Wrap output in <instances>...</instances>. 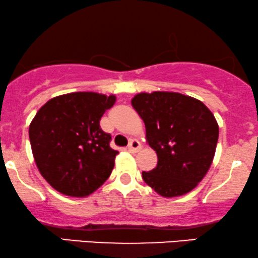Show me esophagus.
I'll list each match as a JSON object with an SVG mask.
<instances>
[{
  "mask_svg": "<svg viewBox=\"0 0 258 258\" xmlns=\"http://www.w3.org/2000/svg\"><path fill=\"white\" fill-rule=\"evenodd\" d=\"M127 149H128L130 153H138V151L142 149V144L138 141H136V139H131L128 143V147H127Z\"/></svg>",
  "mask_w": 258,
  "mask_h": 258,
  "instance_id": "1",
  "label": "esophagus"
}]
</instances>
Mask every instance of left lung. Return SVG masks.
Segmentation results:
<instances>
[{"label":"left lung","instance_id":"1","mask_svg":"<svg viewBox=\"0 0 258 258\" xmlns=\"http://www.w3.org/2000/svg\"><path fill=\"white\" fill-rule=\"evenodd\" d=\"M132 105L157 154V166L143 172V180L163 197L194 190L209 170L218 144L219 126L212 111L178 92H142L132 98Z\"/></svg>","mask_w":258,"mask_h":258}]
</instances>
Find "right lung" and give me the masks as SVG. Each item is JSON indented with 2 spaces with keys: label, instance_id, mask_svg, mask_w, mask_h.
Wrapping results in <instances>:
<instances>
[{
  "label": "right lung",
  "instance_id": "obj_1",
  "mask_svg": "<svg viewBox=\"0 0 258 258\" xmlns=\"http://www.w3.org/2000/svg\"><path fill=\"white\" fill-rule=\"evenodd\" d=\"M115 96L73 92L51 98L37 111L29 128L40 174L55 190L86 197L109 178L117 154L111 136L99 126Z\"/></svg>",
  "mask_w": 258,
  "mask_h": 258
}]
</instances>
